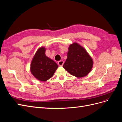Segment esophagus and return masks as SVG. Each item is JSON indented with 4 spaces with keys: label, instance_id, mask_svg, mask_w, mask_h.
<instances>
[{
    "label": "esophagus",
    "instance_id": "34e87169",
    "mask_svg": "<svg viewBox=\"0 0 122 122\" xmlns=\"http://www.w3.org/2000/svg\"><path fill=\"white\" fill-rule=\"evenodd\" d=\"M64 61H58V65L60 66H62V65H64Z\"/></svg>",
    "mask_w": 122,
    "mask_h": 122
}]
</instances>
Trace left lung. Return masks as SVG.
<instances>
[{
	"mask_svg": "<svg viewBox=\"0 0 122 122\" xmlns=\"http://www.w3.org/2000/svg\"><path fill=\"white\" fill-rule=\"evenodd\" d=\"M93 66V59L83 47L77 43L69 46L63 67L70 74L78 78L84 77L91 71Z\"/></svg>",
	"mask_w": 122,
	"mask_h": 122,
	"instance_id": "8db88e82",
	"label": "left lung"
}]
</instances>
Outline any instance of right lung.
<instances>
[{
    "mask_svg": "<svg viewBox=\"0 0 122 122\" xmlns=\"http://www.w3.org/2000/svg\"><path fill=\"white\" fill-rule=\"evenodd\" d=\"M44 47L39 48L33 57L30 65V72L36 78L46 81L51 78L58 68L57 64L45 54Z\"/></svg>",
    "mask_w": 122,
    "mask_h": 122,
    "instance_id": "obj_1",
    "label": "right lung"
}]
</instances>
